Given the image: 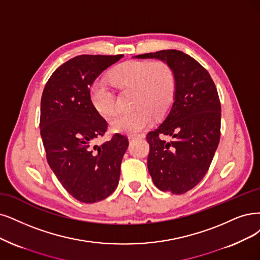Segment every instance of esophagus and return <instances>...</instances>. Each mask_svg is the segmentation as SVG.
Listing matches in <instances>:
<instances>
[{
    "label": "esophagus",
    "instance_id": "esophagus-1",
    "mask_svg": "<svg viewBox=\"0 0 260 260\" xmlns=\"http://www.w3.org/2000/svg\"><path fill=\"white\" fill-rule=\"evenodd\" d=\"M146 136L143 134H139V135H129L128 139L129 140H134V139H143Z\"/></svg>",
    "mask_w": 260,
    "mask_h": 260
}]
</instances>
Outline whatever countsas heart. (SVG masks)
Instances as JSON below:
<instances>
[{"label": "heart", "instance_id": "obj_1", "mask_svg": "<svg viewBox=\"0 0 260 260\" xmlns=\"http://www.w3.org/2000/svg\"><path fill=\"white\" fill-rule=\"evenodd\" d=\"M110 78L119 88H134V106L137 108L120 111L110 120L114 133L137 134L148 127L153 120L167 112L174 103L176 77L171 67L164 62L127 61L111 72ZM89 99L94 110L109 115L115 108V96L105 79H95L89 90Z\"/></svg>", "mask_w": 260, "mask_h": 260}]
</instances>
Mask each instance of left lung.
<instances>
[{
	"instance_id": "obj_1",
	"label": "left lung",
	"mask_w": 260,
	"mask_h": 260,
	"mask_svg": "<svg viewBox=\"0 0 260 260\" xmlns=\"http://www.w3.org/2000/svg\"><path fill=\"white\" fill-rule=\"evenodd\" d=\"M168 64L176 77L171 108L157 128L147 135L148 169L162 191L184 194L204 179L220 136V103L210 74L188 54L170 49L136 55ZM162 135L174 138L167 143Z\"/></svg>"
}]
</instances>
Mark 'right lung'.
I'll return each mask as SVG.
<instances>
[{
    "mask_svg": "<svg viewBox=\"0 0 260 260\" xmlns=\"http://www.w3.org/2000/svg\"><path fill=\"white\" fill-rule=\"evenodd\" d=\"M118 55L75 56L53 72L41 101V136L47 161L63 187L85 204L101 201L117 188L128 139L115 134L101 146L107 122L92 107V82L122 59Z\"/></svg>",
    "mask_w": 260,
    "mask_h": 260,
    "instance_id": "obj_1",
    "label": "right lung"
}]
</instances>
